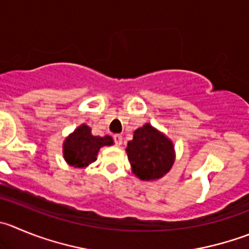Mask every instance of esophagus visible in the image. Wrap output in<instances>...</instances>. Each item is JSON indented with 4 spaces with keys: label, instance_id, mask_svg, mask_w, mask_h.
Segmentation results:
<instances>
[{
    "label": "esophagus",
    "instance_id": "34e87169",
    "mask_svg": "<svg viewBox=\"0 0 249 249\" xmlns=\"http://www.w3.org/2000/svg\"><path fill=\"white\" fill-rule=\"evenodd\" d=\"M113 139H115V144L117 146H120L123 142V138L121 134H115V136H113Z\"/></svg>",
    "mask_w": 249,
    "mask_h": 249
}]
</instances>
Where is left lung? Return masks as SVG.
<instances>
[{"label": "left lung", "mask_w": 249, "mask_h": 249, "mask_svg": "<svg viewBox=\"0 0 249 249\" xmlns=\"http://www.w3.org/2000/svg\"><path fill=\"white\" fill-rule=\"evenodd\" d=\"M127 156L134 176L142 181H156L171 170L176 159L174 142L145 123L133 133V139L127 143Z\"/></svg>", "instance_id": "8db88e82"}]
</instances>
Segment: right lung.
Returning a JSON list of instances; mask_svg holds the SVG:
<instances>
[{"label":"right lung","mask_w":249,"mask_h":249,"mask_svg":"<svg viewBox=\"0 0 249 249\" xmlns=\"http://www.w3.org/2000/svg\"><path fill=\"white\" fill-rule=\"evenodd\" d=\"M110 145L112 137L93 136L90 127L83 123L63 141V159L70 166L84 169L95 161L100 148Z\"/></svg>","instance_id":"1"}]
</instances>
